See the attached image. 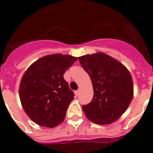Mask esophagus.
I'll list each match as a JSON object with an SVG mask.
<instances>
[{
    "label": "esophagus",
    "instance_id": "obj_1",
    "mask_svg": "<svg viewBox=\"0 0 153 153\" xmlns=\"http://www.w3.org/2000/svg\"><path fill=\"white\" fill-rule=\"evenodd\" d=\"M75 95H76V96H78V95H79V90H76L75 92Z\"/></svg>",
    "mask_w": 153,
    "mask_h": 153
}]
</instances>
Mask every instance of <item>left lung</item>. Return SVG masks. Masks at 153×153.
<instances>
[{
    "label": "left lung",
    "mask_w": 153,
    "mask_h": 153,
    "mask_svg": "<svg viewBox=\"0 0 153 153\" xmlns=\"http://www.w3.org/2000/svg\"><path fill=\"white\" fill-rule=\"evenodd\" d=\"M89 74L94 95L83 110L89 121L105 125L115 122L128 108L133 98L130 72L118 60L103 52L78 58Z\"/></svg>",
    "instance_id": "1"
}]
</instances>
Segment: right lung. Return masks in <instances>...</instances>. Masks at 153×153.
Returning <instances> with one entry per match:
<instances>
[{
    "mask_svg": "<svg viewBox=\"0 0 153 153\" xmlns=\"http://www.w3.org/2000/svg\"><path fill=\"white\" fill-rule=\"evenodd\" d=\"M78 58L53 54L31 64L21 78L19 96L21 105L32 121L53 128L64 121L74 93L64 74Z\"/></svg>",
    "mask_w": 153,
    "mask_h": 153,
    "instance_id": "add662e5",
    "label": "right lung"
}]
</instances>
